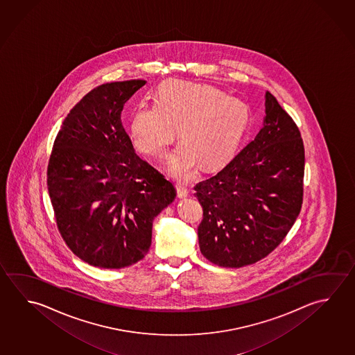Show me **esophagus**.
Listing matches in <instances>:
<instances>
[{"instance_id": "1", "label": "esophagus", "mask_w": 355, "mask_h": 355, "mask_svg": "<svg viewBox=\"0 0 355 355\" xmlns=\"http://www.w3.org/2000/svg\"><path fill=\"white\" fill-rule=\"evenodd\" d=\"M175 188H177V194H178L180 198H187V197H188V189H187V187L180 184V183H177Z\"/></svg>"}]
</instances>
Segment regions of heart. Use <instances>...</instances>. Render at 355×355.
<instances>
[{
    "label": "heart",
    "mask_w": 355,
    "mask_h": 355,
    "mask_svg": "<svg viewBox=\"0 0 355 355\" xmlns=\"http://www.w3.org/2000/svg\"><path fill=\"white\" fill-rule=\"evenodd\" d=\"M247 119L244 102L222 89L171 80L158 88L155 103L138 105L132 114L130 135L139 152L163 161L180 128L184 144L172 158L171 172L188 180L198 163L213 167L230 156Z\"/></svg>",
    "instance_id": "heart-1"
}]
</instances>
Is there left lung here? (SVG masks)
<instances>
[{
    "instance_id": "1",
    "label": "left lung",
    "mask_w": 355,
    "mask_h": 355,
    "mask_svg": "<svg viewBox=\"0 0 355 355\" xmlns=\"http://www.w3.org/2000/svg\"><path fill=\"white\" fill-rule=\"evenodd\" d=\"M304 158L295 122L266 92L259 133L217 175L194 187L203 208L200 253L219 267L241 268L277 248L302 209Z\"/></svg>"
}]
</instances>
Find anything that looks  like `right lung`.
Wrapping results in <instances>:
<instances>
[{"label":"right lung","mask_w":355,"mask_h":355,"mask_svg":"<svg viewBox=\"0 0 355 355\" xmlns=\"http://www.w3.org/2000/svg\"><path fill=\"white\" fill-rule=\"evenodd\" d=\"M144 80L88 92L63 121L51 152L47 187L57 227L80 259L119 269L144 259L153 219L175 186L137 156L121 112Z\"/></svg>","instance_id":"right-lung-1"}]
</instances>
